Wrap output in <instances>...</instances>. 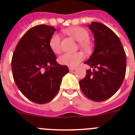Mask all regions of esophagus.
<instances>
[{
    "mask_svg": "<svg viewBox=\"0 0 135 135\" xmlns=\"http://www.w3.org/2000/svg\"><path fill=\"white\" fill-rule=\"evenodd\" d=\"M69 69L70 71H74V70H76V68H74V67H69Z\"/></svg>",
    "mask_w": 135,
    "mask_h": 135,
    "instance_id": "1",
    "label": "esophagus"
}]
</instances>
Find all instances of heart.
<instances>
[{
	"mask_svg": "<svg viewBox=\"0 0 135 135\" xmlns=\"http://www.w3.org/2000/svg\"><path fill=\"white\" fill-rule=\"evenodd\" d=\"M65 33L69 35L72 38L78 42V45L80 48L85 52H89L92 49V44L89 41L88 31L80 26H74L64 31ZM49 45L51 50L55 53H59L61 52L60 47V38L57 34H54L50 38ZM84 56L81 52H76L74 54L66 53L60 56L59 62L62 65L68 66H76L82 61Z\"/></svg>",
	"mask_w": 135,
	"mask_h": 135,
	"instance_id": "obj_1",
	"label": "heart"
}]
</instances>
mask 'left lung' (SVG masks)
Here are the masks:
<instances>
[{"label": "left lung", "instance_id": "left-lung-1", "mask_svg": "<svg viewBox=\"0 0 135 135\" xmlns=\"http://www.w3.org/2000/svg\"><path fill=\"white\" fill-rule=\"evenodd\" d=\"M94 37V50L85 62L93 68L79 81L83 93L94 102L107 100L117 92L126 72V55L117 35L104 24L88 26Z\"/></svg>", "mask_w": 135, "mask_h": 135}]
</instances>
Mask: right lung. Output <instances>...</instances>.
Listing matches in <instances>:
<instances>
[{
	"label": "right lung",
	"instance_id": "1",
	"mask_svg": "<svg viewBox=\"0 0 135 135\" xmlns=\"http://www.w3.org/2000/svg\"><path fill=\"white\" fill-rule=\"evenodd\" d=\"M56 31L41 24L31 28L20 39L12 58V76L22 94L33 102L45 104L59 92L67 66L57 64L49 42Z\"/></svg>",
	"mask_w": 135,
	"mask_h": 135
}]
</instances>
